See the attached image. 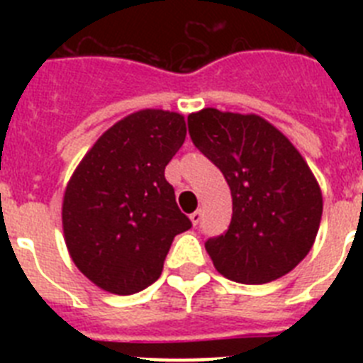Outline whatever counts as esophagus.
<instances>
[{"instance_id": "1", "label": "esophagus", "mask_w": 363, "mask_h": 363, "mask_svg": "<svg viewBox=\"0 0 363 363\" xmlns=\"http://www.w3.org/2000/svg\"><path fill=\"white\" fill-rule=\"evenodd\" d=\"M189 218H191L192 225H198V223H200V220H201V211L200 209L194 211V213H192Z\"/></svg>"}]
</instances>
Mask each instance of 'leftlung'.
<instances>
[{
    "label": "left lung",
    "instance_id": "1",
    "mask_svg": "<svg viewBox=\"0 0 363 363\" xmlns=\"http://www.w3.org/2000/svg\"><path fill=\"white\" fill-rule=\"evenodd\" d=\"M187 120L192 143L223 172L233 196L229 229L205 243L216 271L247 285L293 271L311 251L323 211L303 156L258 114L207 107Z\"/></svg>",
    "mask_w": 363,
    "mask_h": 363
}]
</instances>
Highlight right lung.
Here are the masks:
<instances>
[{
  "instance_id": "obj_1",
  "label": "right lung",
  "mask_w": 363,
  "mask_h": 363,
  "mask_svg": "<svg viewBox=\"0 0 363 363\" xmlns=\"http://www.w3.org/2000/svg\"><path fill=\"white\" fill-rule=\"evenodd\" d=\"M185 136L178 112H133L98 138L70 176L63 236L76 267L99 289L127 296L149 287L176 234L191 229L165 179Z\"/></svg>"
}]
</instances>
